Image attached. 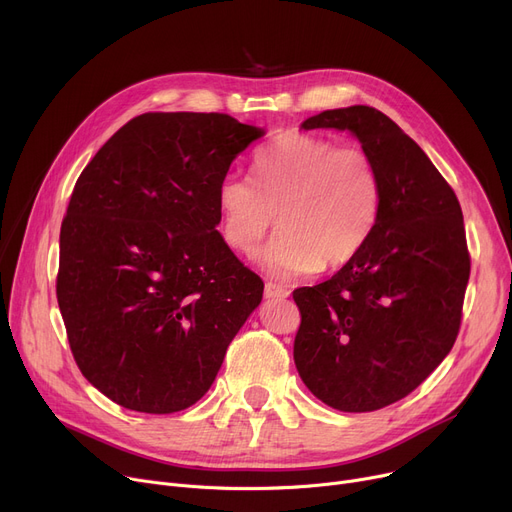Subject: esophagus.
<instances>
[{
  "label": "esophagus",
  "instance_id": "34e87169",
  "mask_svg": "<svg viewBox=\"0 0 512 512\" xmlns=\"http://www.w3.org/2000/svg\"><path fill=\"white\" fill-rule=\"evenodd\" d=\"M263 292H265V299H286L290 294V290L286 286L276 284V282H265Z\"/></svg>",
  "mask_w": 512,
  "mask_h": 512
}]
</instances>
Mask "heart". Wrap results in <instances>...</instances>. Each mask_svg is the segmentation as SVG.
I'll return each mask as SVG.
<instances>
[{"label":"heart","instance_id":"obj_1","mask_svg":"<svg viewBox=\"0 0 512 512\" xmlns=\"http://www.w3.org/2000/svg\"><path fill=\"white\" fill-rule=\"evenodd\" d=\"M255 180L226 174L218 186L226 245L251 255L274 224L282 228L261 255L272 274L334 270L371 236L382 182L369 153L317 134L286 130L255 157Z\"/></svg>","mask_w":512,"mask_h":512}]
</instances>
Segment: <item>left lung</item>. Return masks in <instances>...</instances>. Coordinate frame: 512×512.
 Masks as SVG:
<instances>
[{
	"label": "left lung",
	"mask_w": 512,
	"mask_h": 512,
	"mask_svg": "<svg viewBox=\"0 0 512 512\" xmlns=\"http://www.w3.org/2000/svg\"><path fill=\"white\" fill-rule=\"evenodd\" d=\"M303 128L353 132L380 174L382 205L340 272L292 292L294 363L328 407L378 411L411 394L459 336L471 272L463 211L423 149L375 107L326 110Z\"/></svg>",
	"instance_id": "1"
}]
</instances>
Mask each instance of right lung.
<instances>
[{
  "mask_svg": "<svg viewBox=\"0 0 512 512\" xmlns=\"http://www.w3.org/2000/svg\"><path fill=\"white\" fill-rule=\"evenodd\" d=\"M263 130L228 114L132 118L78 176L60 232L58 305L85 378L166 415L211 388L263 282L230 251L218 186Z\"/></svg>",
  "mask_w": 512,
  "mask_h": 512,
  "instance_id": "obj_1",
  "label": "right lung"
}]
</instances>
